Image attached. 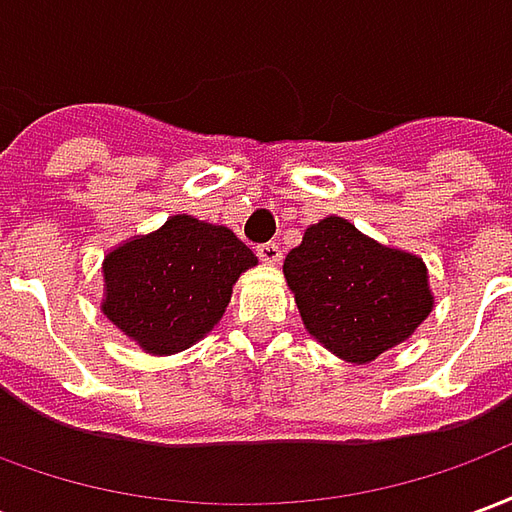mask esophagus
Listing matches in <instances>:
<instances>
[{"mask_svg": "<svg viewBox=\"0 0 512 512\" xmlns=\"http://www.w3.org/2000/svg\"><path fill=\"white\" fill-rule=\"evenodd\" d=\"M257 257L268 263V266H277L279 260H282V249L277 244H260L257 246Z\"/></svg>", "mask_w": 512, "mask_h": 512, "instance_id": "34e87169", "label": "esophagus"}]
</instances>
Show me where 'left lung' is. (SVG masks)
<instances>
[{
  "mask_svg": "<svg viewBox=\"0 0 512 512\" xmlns=\"http://www.w3.org/2000/svg\"><path fill=\"white\" fill-rule=\"evenodd\" d=\"M282 271L304 329L351 365L406 343L433 310L422 257L378 244L343 216L310 224Z\"/></svg>",
  "mask_w": 512,
  "mask_h": 512,
  "instance_id": "obj_1",
  "label": "left lung"
}]
</instances>
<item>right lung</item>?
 Instances as JSON below:
<instances>
[{
	"mask_svg": "<svg viewBox=\"0 0 512 512\" xmlns=\"http://www.w3.org/2000/svg\"><path fill=\"white\" fill-rule=\"evenodd\" d=\"M255 252L230 227L175 213L104 257L101 312L145 354L186 351L222 321Z\"/></svg>",
	"mask_w": 512,
	"mask_h": 512,
	"instance_id": "obj_1",
	"label": "right lung"
}]
</instances>
